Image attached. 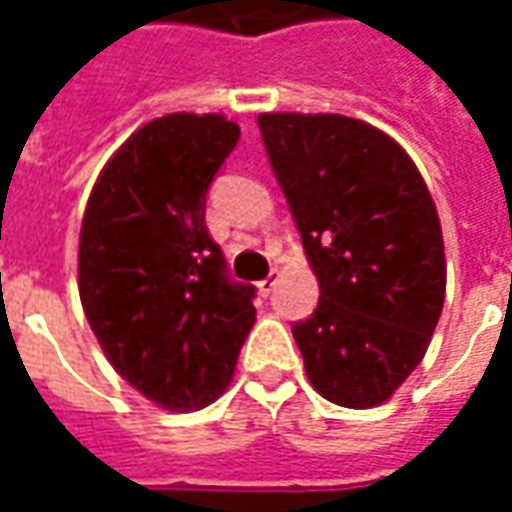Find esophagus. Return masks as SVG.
<instances>
[{
	"mask_svg": "<svg viewBox=\"0 0 512 512\" xmlns=\"http://www.w3.org/2000/svg\"><path fill=\"white\" fill-rule=\"evenodd\" d=\"M277 282H279V271H271L266 279H260V282H257V290H260L263 296H268L271 290L277 288Z\"/></svg>",
	"mask_w": 512,
	"mask_h": 512,
	"instance_id": "obj_1",
	"label": "esophagus"
}]
</instances>
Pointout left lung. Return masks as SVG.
Segmentation results:
<instances>
[{
	"mask_svg": "<svg viewBox=\"0 0 512 512\" xmlns=\"http://www.w3.org/2000/svg\"><path fill=\"white\" fill-rule=\"evenodd\" d=\"M321 301L293 326L310 384L345 408L395 395L428 351L447 288L444 241L417 164L345 115L257 117Z\"/></svg>",
	"mask_w": 512,
	"mask_h": 512,
	"instance_id": "1",
	"label": "left lung"
}]
</instances>
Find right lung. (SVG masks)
<instances>
[{
    "instance_id": "1",
    "label": "right lung",
    "mask_w": 512,
    "mask_h": 512,
    "mask_svg": "<svg viewBox=\"0 0 512 512\" xmlns=\"http://www.w3.org/2000/svg\"><path fill=\"white\" fill-rule=\"evenodd\" d=\"M241 128L175 112L136 128L106 161L79 235V296L120 376L167 411L230 386L255 326V288L227 277L205 194Z\"/></svg>"
}]
</instances>
